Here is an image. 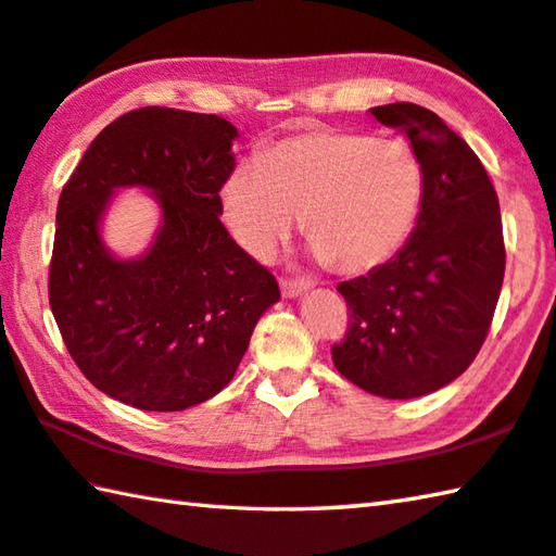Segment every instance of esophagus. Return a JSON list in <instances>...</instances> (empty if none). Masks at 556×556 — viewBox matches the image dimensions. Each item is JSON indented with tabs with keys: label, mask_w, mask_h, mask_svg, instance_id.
Listing matches in <instances>:
<instances>
[{
	"label": "esophagus",
	"mask_w": 556,
	"mask_h": 556,
	"mask_svg": "<svg viewBox=\"0 0 556 556\" xmlns=\"http://www.w3.org/2000/svg\"><path fill=\"white\" fill-rule=\"evenodd\" d=\"M279 287H281V294H285V296H299L301 291H306L311 285L304 279H301V281L299 279H281Z\"/></svg>",
	"instance_id": "obj_1"
}]
</instances>
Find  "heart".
Segmentation results:
<instances>
[{
	"label": "heart",
	"mask_w": 556,
	"mask_h": 556,
	"mask_svg": "<svg viewBox=\"0 0 556 556\" xmlns=\"http://www.w3.org/2000/svg\"><path fill=\"white\" fill-rule=\"evenodd\" d=\"M426 173L399 138L313 126L240 165L224 189L228 224L250 255L269 260L304 220L320 260L367 275L406 245L418 224Z\"/></svg>",
	"instance_id": "heart-1"
}]
</instances>
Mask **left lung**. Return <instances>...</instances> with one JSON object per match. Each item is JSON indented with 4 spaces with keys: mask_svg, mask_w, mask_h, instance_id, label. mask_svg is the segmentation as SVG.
<instances>
[{
    "mask_svg": "<svg viewBox=\"0 0 556 556\" xmlns=\"http://www.w3.org/2000/svg\"><path fill=\"white\" fill-rule=\"evenodd\" d=\"M371 114L410 138L426 197L399 255L338 287L348 330L330 352L355 387L416 399L467 371L489 336L506 271L498 194L477 153L430 109L399 102Z\"/></svg>",
    "mask_w": 556,
    "mask_h": 556,
    "instance_id": "left-lung-1",
    "label": "left lung"
}]
</instances>
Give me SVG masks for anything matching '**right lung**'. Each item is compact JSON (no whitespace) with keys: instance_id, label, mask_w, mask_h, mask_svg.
Wrapping results in <instances>:
<instances>
[{"instance_id":"right-lung-1","label":"right lung","mask_w":556,"mask_h":556,"mask_svg":"<svg viewBox=\"0 0 556 556\" xmlns=\"http://www.w3.org/2000/svg\"><path fill=\"white\" fill-rule=\"evenodd\" d=\"M236 136L216 114L128 111L92 140L58 199L50 311L79 371L126 406L185 410L216 396L279 301L275 275L218 218ZM128 184L156 191L164 228L146 258L121 263L98 240V218Z\"/></svg>"}]
</instances>
